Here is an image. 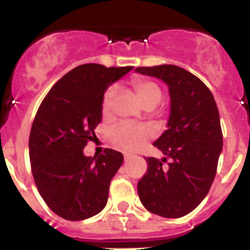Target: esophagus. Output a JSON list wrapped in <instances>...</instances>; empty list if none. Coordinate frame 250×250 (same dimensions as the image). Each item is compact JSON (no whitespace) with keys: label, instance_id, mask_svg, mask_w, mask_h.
I'll return each mask as SVG.
<instances>
[{"label":"esophagus","instance_id":"obj_1","mask_svg":"<svg viewBox=\"0 0 250 250\" xmlns=\"http://www.w3.org/2000/svg\"><path fill=\"white\" fill-rule=\"evenodd\" d=\"M131 158H133V155H131L130 153H125V161H128V160H129V159H131Z\"/></svg>","mask_w":250,"mask_h":250}]
</instances>
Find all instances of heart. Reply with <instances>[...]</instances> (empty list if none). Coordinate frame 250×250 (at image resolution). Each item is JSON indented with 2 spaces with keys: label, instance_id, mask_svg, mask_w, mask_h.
<instances>
[{
  "label": "heart",
  "instance_id": "heart-1",
  "mask_svg": "<svg viewBox=\"0 0 250 250\" xmlns=\"http://www.w3.org/2000/svg\"><path fill=\"white\" fill-rule=\"evenodd\" d=\"M134 90L144 105L150 101H160L161 91L159 86L153 82L144 78H134L131 81ZM115 86H110L105 90L102 101V110L104 114L109 111L112 98H114ZM152 135L150 130L144 125H131V123H120L110 130V139L116 146L123 149L135 150L144 145V142Z\"/></svg>",
  "mask_w": 250,
  "mask_h": 250
}]
</instances>
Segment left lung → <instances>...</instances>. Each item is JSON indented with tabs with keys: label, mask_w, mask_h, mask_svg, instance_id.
Listing matches in <instances>:
<instances>
[{
	"label": "left lung",
	"mask_w": 250,
	"mask_h": 250,
	"mask_svg": "<svg viewBox=\"0 0 250 250\" xmlns=\"http://www.w3.org/2000/svg\"><path fill=\"white\" fill-rule=\"evenodd\" d=\"M168 86L167 130L153 145L165 155L145 158L147 173L138 183L139 198L149 212L166 218L190 213L207 197L223 147L219 112L212 94L198 77L175 65L136 67ZM167 158L171 163L162 164Z\"/></svg>",
	"instance_id": "obj_1"
}]
</instances>
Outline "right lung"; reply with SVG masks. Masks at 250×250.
I'll return each mask as SVG.
<instances>
[{
  "label": "right lung",
  "mask_w": 250,
  "mask_h": 250,
  "mask_svg": "<svg viewBox=\"0 0 250 250\" xmlns=\"http://www.w3.org/2000/svg\"><path fill=\"white\" fill-rule=\"evenodd\" d=\"M133 66L79 65L52 86L40 104L29 134V160L40 196L54 213L68 221L92 217L105 208L111 179L122 153L84 155L102 120L105 90Z\"/></svg>",
  "instance_id": "1"
}]
</instances>
